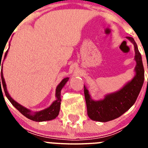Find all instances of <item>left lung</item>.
<instances>
[{"instance_id": "1", "label": "left lung", "mask_w": 148, "mask_h": 148, "mask_svg": "<svg viewBox=\"0 0 148 148\" xmlns=\"http://www.w3.org/2000/svg\"><path fill=\"white\" fill-rule=\"evenodd\" d=\"M135 48L136 75L130 82L127 83L120 90L108 94L101 100L94 101L91 99L87 87H84V96L87 104V115L93 121L106 122L113 120L130 109L136 101L145 80V70L142 56L138 49L136 43L133 38L127 37Z\"/></svg>"}]
</instances>
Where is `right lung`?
Returning a JSON list of instances; mask_svg holds the SVG:
<instances>
[{"label":"right lung","mask_w":148,"mask_h":148,"mask_svg":"<svg viewBox=\"0 0 148 148\" xmlns=\"http://www.w3.org/2000/svg\"><path fill=\"white\" fill-rule=\"evenodd\" d=\"M8 50H6V52L5 53L4 55V58H3V60L6 58V55H7ZM0 57L1 58H1L2 57ZM1 78H0V83L2 84V87H3V90H4L5 95L7 97V99L10 100V102L12 103L14 107L18 110L24 116H26L27 118H28L29 119H31L32 121H49V120H53L54 119H56L57 116H58V113H59L60 111V106H61V89L64 87V86L65 85V84L67 82V81L69 80V78H64L60 84L57 86L56 90V100L55 101L53 104L49 106V108H46V109L43 110L38 111V112H35V113H32L31 111L29 110L27 108H24L22 105H21L20 104H18V102H16L15 100H13V99H12V97L10 95L9 92L7 91V89H6V83H5V80L3 78V64H1Z\"/></svg>","instance_id":"1"}]
</instances>
